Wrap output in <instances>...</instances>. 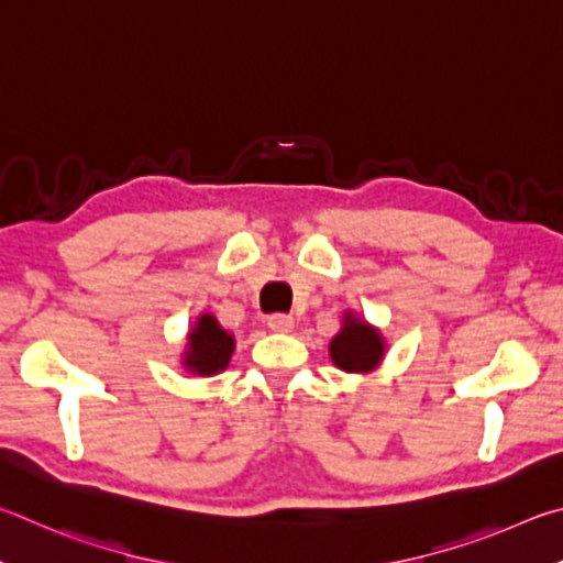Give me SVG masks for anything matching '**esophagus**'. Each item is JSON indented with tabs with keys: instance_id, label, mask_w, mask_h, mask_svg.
Returning a JSON list of instances; mask_svg holds the SVG:
<instances>
[{
	"instance_id": "esophagus-1",
	"label": "esophagus",
	"mask_w": 563,
	"mask_h": 563,
	"mask_svg": "<svg viewBox=\"0 0 563 563\" xmlns=\"http://www.w3.org/2000/svg\"><path fill=\"white\" fill-rule=\"evenodd\" d=\"M266 327L276 333H289L294 329V319L287 317V313H272V317L266 319Z\"/></svg>"
}]
</instances>
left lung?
<instances>
[{
	"label": "left lung",
	"mask_w": 563,
	"mask_h": 563,
	"mask_svg": "<svg viewBox=\"0 0 563 563\" xmlns=\"http://www.w3.org/2000/svg\"><path fill=\"white\" fill-rule=\"evenodd\" d=\"M329 353L331 361L336 363L341 371L371 373L376 371L378 363L383 361L386 341H383L378 329H373L371 323L361 321L353 311H346L343 327L336 336H333Z\"/></svg>",
	"instance_id": "8db88e82"
}]
</instances>
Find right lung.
<instances>
[{"label": "right lung", "mask_w": 563, "mask_h": 563, "mask_svg": "<svg viewBox=\"0 0 563 563\" xmlns=\"http://www.w3.org/2000/svg\"><path fill=\"white\" fill-rule=\"evenodd\" d=\"M234 351V336L227 333L212 313H202L187 333V349L183 366L197 376H214L230 366Z\"/></svg>", "instance_id": "1"}]
</instances>
